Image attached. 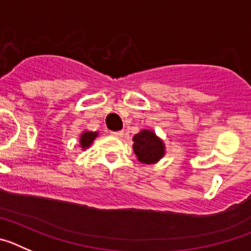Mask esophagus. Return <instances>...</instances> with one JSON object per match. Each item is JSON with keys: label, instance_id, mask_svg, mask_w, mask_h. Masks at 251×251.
<instances>
[{"label": "esophagus", "instance_id": "1", "mask_svg": "<svg viewBox=\"0 0 251 251\" xmlns=\"http://www.w3.org/2000/svg\"><path fill=\"white\" fill-rule=\"evenodd\" d=\"M110 134L114 137H119V138H121V137L124 136V132L123 130H117V132H110Z\"/></svg>", "mask_w": 251, "mask_h": 251}]
</instances>
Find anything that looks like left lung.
Returning a JSON list of instances; mask_svg holds the SVG:
<instances>
[{
  "label": "left lung",
  "instance_id": "obj_1",
  "mask_svg": "<svg viewBox=\"0 0 251 251\" xmlns=\"http://www.w3.org/2000/svg\"><path fill=\"white\" fill-rule=\"evenodd\" d=\"M133 150L138 159L143 163H154L165 154V146L156 134L151 130H142L133 137Z\"/></svg>",
  "mask_w": 251,
  "mask_h": 251
}]
</instances>
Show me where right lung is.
I'll use <instances>...</instances> for the list:
<instances>
[{
  "label": "right lung",
  "instance_id": "add662e5",
  "mask_svg": "<svg viewBox=\"0 0 251 251\" xmlns=\"http://www.w3.org/2000/svg\"><path fill=\"white\" fill-rule=\"evenodd\" d=\"M97 137V133H93V132H85L81 134V138H80V146L83 148L89 147L90 143L94 141V138Z\"/></svg>",
  "mask_w": 251,
  "mask_h": 251
}]
</instances>
